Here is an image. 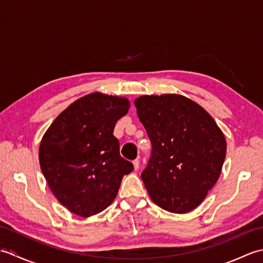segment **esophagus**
Here are the masks:
<instances>
[{
  "instance_id": "obj_1",
  "label": "esophagus",
  "mask_w": 263,
  "mask_h": 263,
  "mask_svg": "<svg viewBox=\"0 0 263 263\" xmlns=\"http://www.w3.org/2000/svg\"><path fill=\"white\" fill-rule=\"evenodd\" d=\"M139 165H140V160H139V159L133 160V167H135V171L139 170Z\"/></svg>"
}]
</instances>
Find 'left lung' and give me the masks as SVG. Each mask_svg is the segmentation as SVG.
I'll return each instance as SVG.
<instances>
[{"label": "left lung", "mask_w": 263, "mask_h": 263, "mask_svg": "<svg viewBox=\"0 0 263 263\" xmlns=\"http://www.w3.org/2000/svg\"><path fill=\"white\" fill-rule=\"evenodd\" d=\"M135 105L153 147L141 173L150 198L174 214L195 209L221 173L224 133L200 105L181 95L141 96Z\"/></svg>", "instance_id": "8db88e82"}]
</instances>
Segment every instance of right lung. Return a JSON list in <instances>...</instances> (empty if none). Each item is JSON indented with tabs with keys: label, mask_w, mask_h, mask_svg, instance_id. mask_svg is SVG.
<instances>
[{
	"label": "right lung",
	"mask_w": 263,
	"mask_h": 263,
	"mask_svg": "<svg viewBox=\"0 0 263 263\" xmlns=\"http://www.w3.org/2000/svg\"><path fill=\"white\" fill-rule=\"evenodd\" d=\"M128 110L124 97L93 92L72 103L48 127L39 164L60 203L90 217L113 202L133 165L120 155L116 122Z\"/></svg>",
	"instance_id": "obj_1"
}]
</instances>
